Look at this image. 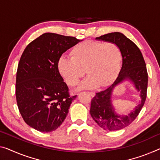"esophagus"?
<instances>
[{
	"instance_id": "34e87169",
	"label": "esophagus",
	"mask_w": 160,
	"mask_h": 160,
	"mask_svg": "<svg viewBox=\"0 0 160 160\" xmlns=\"http://www.w3.org/2000/svg\"><path fill=\"white\" fill-rule=\"evenodd\" d=\"M88 94H89V95L91 96V97H94V96H95V93H94V92H88Z\"/></svg>"
}]
</instances>
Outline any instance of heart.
Listing matches in <instances>:
<instances>
[{
    "mask_svg": "<svg viewBox=\"0 0 160 160\" xmlns=\"http://www.w3.org/2000/svg\"><path fill=\"white\" fill-rule=\"evenodd\" d=\"M72 57L61 56L58 69L68 85L74 87L87 73L88 77L81 88L105 86L114 78L121 64V51L116 43L107 41H84L75 45Z\"/></svg>",
    "mask_w": 160,
    "mask_h": 160,
    "instance_id": "obj_1",
    "label": "heart"
}]
</instances>
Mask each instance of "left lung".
Segmentation results:
<instances>
[{
  "label": "left lung",
  "instance_id": "8db88e82",
  "mask_svg": "<svg viewBox=\"0 0 160 160\" xmlns=\"http://www.w3.org/2000/svg\"><path fill=\"white\" fill-rule=\"evenodd\" d=\"M96 39L116 43L121 51L122 61L119 75L107 89L96 93L91 102L90 109L91 116L100 127L107 131H117L129 126L138 116L144 104L148 84L146 63L136 44L122 33H109ZM126 80L133 83L140 93L141 102L129 114L124 116L117 115L115 112L111 96L112 89Z\"/></svg>",
  "mask_w": 160,
  "mask_h": 160
}]
</instances>
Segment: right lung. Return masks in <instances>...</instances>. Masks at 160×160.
I'll return each instance as SVG.
<instances>
[{
  "label": "right lung",
  "mask_w": 160,
  "mask_h": 160,
  "mask_svg": "<svg viewBox=\"0 0 160 160\" xmlns=\"http://www.w3.org/2000/svg\"><path fill=\"white\" fill-rule=\"evenodd\" d=\"M80 40L45 33L24 50L16 73L17 104L25 122L41 132L54 131L68 113L72 101L58 69V61Z\"/></svg>",
  "instance_id": "right-lung-1"
}]
</instances>
